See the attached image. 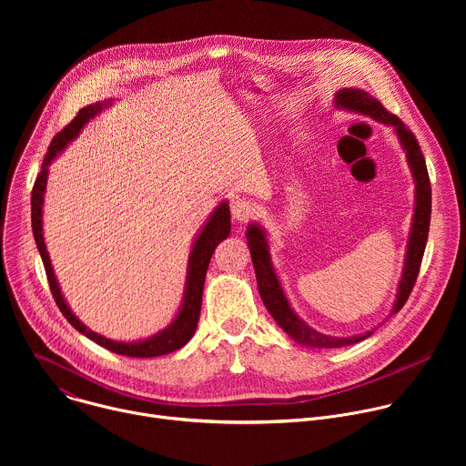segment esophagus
Masks as SVG:
<instances>
[{
  "mask_svg": "<svg viewBox=\"0 0 466 466\" xmlns=\"http://www.w3.org/2000/svg\"><path fill=\"white\" fill-rule=\"evenodd\" d=\"M230 212L238 223H247L256 214V207L247 198H236L230 205Z\"/></svg>",
  "mask_w": 466,
  "mask_h": 466,
  "instance_id": "esophagus-1",
  "label": "esophagus"
}]
</instances>
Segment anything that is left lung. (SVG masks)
Listing matches in <instances>:
<instances>
[{"mask_svg": "<svg viewBox=\"0 0 466 466\" xmlns=\"http://www.w3.org/2000/svg\"><path fill=\"white\" fill-rule=\"evenodd\" d=\"M338 106L356 110L361 114H367L385 125H392L398 138H400V144L408 155V164L411 167V173L417 182V205H415V216H413V227H411V236H410V245H408V254H406V265H404V273L400 280V288H398L396 302L392 308V313L400 311L410 299L413 286L417 282L419 271H420V263L428 241V232H430V219H431V184H430V175L426 167L424 155L420 151V146L415 138L413 132L402 123L400 117H396L390 114L383 105L374 99L370 94L363 90H352V88H343L336 96ZM247 243L250 248V258L254 265V273H256V282H258V291L259 297L268 308V311L273 315V319L279 322V326L286 331V334L306 347H315V349H339V347H349L354 343H360L372 336V331H367V334L361 336H352V338H329L322 336L319 331L311 329L306 326L291 309L282 286L275 275V269L271 265V256L268 248V241H265V234L258 225H248L247 228Z\"/></svg>", "mask_w": 466, "mask_h": 466, "instance_id": "left-lung-1", "label": "left lung"}]
</instances>
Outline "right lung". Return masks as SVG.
Wrapping results in <instances>:
<instances>
[{"label": "right lung", "instance_id": "1", "mask_svg": "<svg viewBox=\"0 0 466 466\" xmlns=\"http://www.w3.org/2000/svg\"><path fill=\"white\" fill-rule=\"evenodd\" d=\"M105 106V103H96L90 106H85L83 110H79V114L66 125L60 132H56L55 138L51 140L47 153L44 157L42 162V169L36 175L35 186H33V195H31V223H33V234H35V241L38 247V252L42 256L44 261V269H46V277L49 282V289L53 293V299L58 306V309L62 311V315L68 319V322L79 329L83 336H86L88 339H92L94 343L108 349L110 352L121 354V356H128V358H157V356H164L169 352H175L178 349H182L191 336L195 334V328L198 322V313H201V302H203V288H205V279H207V269L210 258L216 250V247L228 238L230 234V210L227 203H221L216 212L212 214V218L208 219V223L205 225V228L198 234L193 250L189 254V265H187V282H186V291H184V302L182 308L177 315V319L162 331H158L157 336L146 339V341H137V343H119V341H112L106 339L96 331L88 329L68 308L66 304L64 297L60 295L51 261H49V254L46 250V243H44V236H42V205H44V191H46V182H47V166L51 164V160L68 146V142H72L79 130L85 127V123L88 119H92L101 108Z\"/></svg>", "mask_w": 466, "mask_h": 466}]
</instances>
